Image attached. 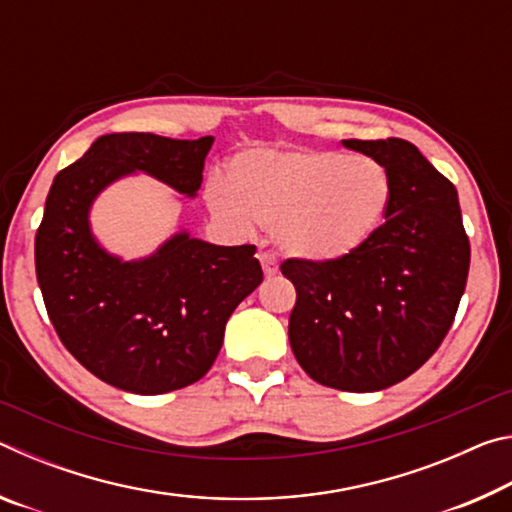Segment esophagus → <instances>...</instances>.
I'll return each mask as SVG.
<instances>
[{"instance_id": "1", "label": "esophagus", "mask_w": 512, "mask_h": 512, "mask_svg": "<svg viewBox=\"0 0 512 512\" xmlns=\"http://www.w3.org/2000/svg\"><path fill=\"white\" fill-rule=\"evenodd\" d=\"M259 262H262V271L266 277H271L277 273V262H275V255L271 253H259Z\"/></svg>"}]
</instances>
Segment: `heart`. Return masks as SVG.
<instances>
[{
    "label": "heart",
    "mask_w": 512,
    "mask_h": 512,
    "mask_svg": "<svg viewBox=\"0 0 512 512\" xmlns=\"http://www.w3.org/2000/svg\"><path fill=\"white\" fill-rule=\"evenodd\" d=\"M228 183L205 189L210 212L237 232L273 228L277 248L311 264H339L375 239L393 203L384 164L336 151H248Z\"/></svg>",
    "instance_id": "b5f03b06"
}]
</instances>
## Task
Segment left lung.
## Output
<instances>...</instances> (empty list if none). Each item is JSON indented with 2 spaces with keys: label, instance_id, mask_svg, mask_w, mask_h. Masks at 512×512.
Listing matches in <instances>:
<instances>
[{
  "label": "left lung",
  "instance_id": "8db88e82",
  "mask_svg": "<svg viewBox=\"0 0 512 512\" xmlns=\"http://www.w3.org/2000/svg\"><path fill=\"white\" fill-rule=\"evenodd\" d=\"M384 164L393 183L386 223L339 264L287 259L296 287L289 341L318 384L375 393L413 375L454 323L470 271L456 187L411 142L343 140Z\"/></svg>",
  "mask_w": 512,
  "mask_h": 512
}]
</instances>
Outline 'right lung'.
<instances>
[{
  "label": "right lung",
  "instance_id": "obj_1",
  "mask_svg": "<svg viewBox=\"0 0 512 512\" xmlns=\"http://www.w3.org/2000/svg\"><path fill=\"white\" fill-rule=\"evenodd\" d=\"M212 142L101 135L49 189L36 235L47 314L74 359L121 391L160 395L201 379L232 311L264 280L255 246H216L180 228L151 255L124 259L92 232L99 194L135 173L194 198Z\"/></svg>",
  "mask_w": 512,
  "mask_h": 512
}]
</instances>
